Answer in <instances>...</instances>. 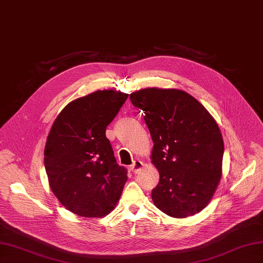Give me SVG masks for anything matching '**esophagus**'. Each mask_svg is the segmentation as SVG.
I'll return each mask as SVG.
<instances>
[{"label": "esophagus", "mask_w": 263, "mask_h": 263, "mask_svg": "<svg viewBox=\"0 0 263 263\" xmlns=\"http://www.w3.org/2000/svg\"><path fill=\"white\" fill-rule=\"evenodd\" d=\"M142 168H144V163H142V162L139 161V160L135 161V162L132 164V166H130V169H132V171H133L134 173H139V172L142 170Z\"/></svg>", "instance_id": "esophagus-1"}]
</instances>
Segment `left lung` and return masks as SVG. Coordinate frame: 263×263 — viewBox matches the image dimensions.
Segmentation results:
<instances>
[{
  "label": "left lung",
  "instance_id": "left-lung-1",
  "mask_svg": "<svg viewBox=\"0 0 263 263\" xmlns=\"http://www.w3.org/2000/svg\"><path fill=\"white\" fill-rule=\"evenodd\" d=\"M145 112L159 172L151 197L174 218H185L209 205L222 173L224 140L214 117L192 95L179 89L147 87L130 94Z\"/></svg>",
  "mask_w": 263,
  "mask_h": 263
}]
</instances>
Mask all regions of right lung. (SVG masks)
<instances>
[{"mask_svg":"<svg viewBox=\"0 0 263 263\" xmlns=\"http://www.w3.org/2000/svg\"><path fill=\"white\" fill-rule=\"evenodd\" d=\"M127 98L121 91L99 90L70 102L47 137L44 161L49 186L79 216L104 217L121 198L127 172L116 163L105 132Z\"/></svg>","mask_w":263,"mask_h":263,"instance_id":"obj_1","label":"right lung"}]
</instances>
